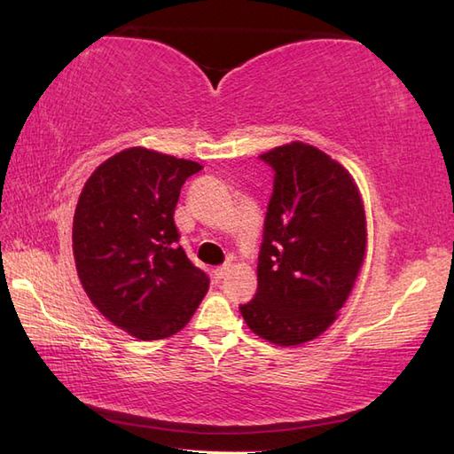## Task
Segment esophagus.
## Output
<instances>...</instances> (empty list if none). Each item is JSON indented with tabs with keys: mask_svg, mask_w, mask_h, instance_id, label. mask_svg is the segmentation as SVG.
<instances>
[{
	"mask_svg": "<svg viewBox=\"0 0 454 454\" xmlns=\"http://www.w3.org/2000/svg\"><path fill=\"white\" fill-rule=\"evenodd\" d=\"M228 271H230V265H222V267L215 269V278H216V281H220V278H224L228 275Z\"/></svg>",
	"mask_w": 454,
	"mask_h": 454,
	"instance_id": "1",
	"label": "esophagus"
}]
</instances>
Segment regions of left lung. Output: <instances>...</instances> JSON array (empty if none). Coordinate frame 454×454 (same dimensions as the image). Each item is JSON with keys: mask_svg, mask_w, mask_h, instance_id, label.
<instances>
[{"mask_svg": "<svg viewBox=\"0 0 454 454\" xmlns=\"http://www.w3.org/2000/svg\"><path fill=\"white\" fill-rule=\"evenodd\" d=\"M273 168L257 293L239 306L249 330L275 345L316 340L351 294L366 249L361 192L341 163L310 144L262 153Z\"/></svg>", "mask_w": 454, "mask_h": 454, "instance_id": "8db88e82", "label": "left lung"}]
</instances>
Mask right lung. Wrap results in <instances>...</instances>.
I'll list each match as a JSON object with an SVG mask.
<instances>
[{
	"label": "right lung",
	"mask_w": 454,
	"mask_h": 454,
	"mask_svg": "<svg viewBox=\"0 0 454 454\" xmlns=\"http://www.w3.org/2000/svg\"><path fill=\"white\" fill-rule=\"evenodd\" d=\"M200 169L127 148L91 173L75 207L72 247L83 291L111 324L142 341L183 330L208 291L173 222L183 183Z\"/></svg>",
	"instance_id": "add662e5"
}]
</instances>
